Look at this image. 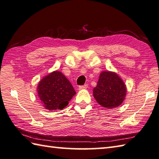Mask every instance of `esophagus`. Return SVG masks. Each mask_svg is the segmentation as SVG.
<instances>
[{"instance_id": "1", "label": "esophagus", "mask_w": 159, "mask_h": 159, "mask_svg": "<svg viewBox=\"0 0 159 159\" xmlns=\"http://www.w3.org/2000/svg\"><path fill=\"white\" fill-rule=\"evenodd\" d=\"M88 88V84H85V85H84L79 86V89H87Z\"/></svg>"}]
</instances>
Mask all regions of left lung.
Segmentation results:
<instances>
[{"instance_id":"8db88e82","label":"left lung","mask_w":159,"mask_h":159,"mask_svg":"<svg viewBox=\"0 0 159 159\" xmlns=\"http://www.w3.org/2000/svg\"><path fill=\"white\" fill-rule=\"evenodd\" d=\"M127 89L123 80L112 71H102L93 95L99 105L106 108H114L125 100Z\"/></svg>"}]
</instances>
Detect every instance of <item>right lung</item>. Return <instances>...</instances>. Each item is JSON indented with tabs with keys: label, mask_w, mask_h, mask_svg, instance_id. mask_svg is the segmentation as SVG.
<instances>
[{
	"label": "right lung",
	"mask_w": 159,
	"mask_h": 159,
	"mask_svg": "<svg viewBox=\"0 0 159 159\" xmlns=\"http://www.w3.org/2000/svg\"><path fill=\"white\" fill-rule=\"evenodd\" d=\"M38 96L45 109L62 110L76 94L73 86L61 71H54L39 82Z\"/></svg>",
	"instance_id": "right-lung-1"
}]
</instances>
